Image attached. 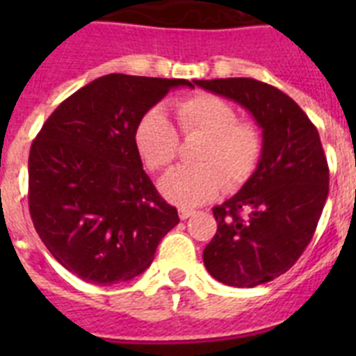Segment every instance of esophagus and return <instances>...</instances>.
Segmentation results:
<instances>
[{"label":"esophagus","instance_id":"obj_1","mask_svg":"<svg viewBox=\"0 0 356 356\" xmlns=\"http://www.w3.org/2000/svg\"><path fill=\"white\" fill-rule=\"evenodd\" d=\"M178 213H180L181 221H185V219H188V217L194 216L196 212H194L193 209H180V210H178Z\"/></svg>","mask_w":356,"mask_h":356}]
</instances>
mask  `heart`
I'll return each mask as SVG.
<instances>
[{"mask_svg": "<svg viewBox=\"0 0 356 356\" xmlns=\"http://www.w3.org/2000/svg\"><path fill=\"white\" fill-rule=\"evenodd\" d=\"M172 112L181 134L201 135L203 140L194 151L197 163L163 176V196L180 207H196L216 197L225 185L235 188L250 180L264 149L259 128L238 121L237 110L213 94L180 99ZM135 146L149 171H163L175 162L180 139L172 122L160 110H151L137 122Z\"/></svg>", "mask_w": 356, "mask_h": 356, "instance_id": "1", "label": "heart"}]
</instances>
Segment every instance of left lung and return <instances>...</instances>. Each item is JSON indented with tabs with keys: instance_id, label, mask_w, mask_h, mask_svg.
<instances>
[{
	"instance_id": "8db88e82",
	"label": "left lung",
	"mask_w": 356,
	"mask_h": 356,
	"mask_svg": "<svg viewBox=\"0 0 356 356\" xmlns=\"http://www.w3.org/2000/svg\"><path fill=\"white\" fill-rule=\"evenodd\" d=\"M234 99L262 128L257 171L222 205L203 251L207 271L229 287H257L284 275L303 254L328 197L330 169L317 128L280 89L253 78L196 80Z\"/></svg>"
}]
</instances>
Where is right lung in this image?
I'll return each mask as SVG.
<instances>
[{"label":"right lung","instance_id":"1","mask_svg":"<svg viewBox=\"0 0 356 356\" xmlns=\"http://www.w3.org/2000/svg\"><path fill=\"white\" fill-rule=\"evenodd\" d=\"M188 80L106 74L62 102L31 143L28 207L44 246L83 282L139 276L180 222L143 169L135 128Z\"/></svg>","mask_w":356,"mask_h":356}]
</instances>
